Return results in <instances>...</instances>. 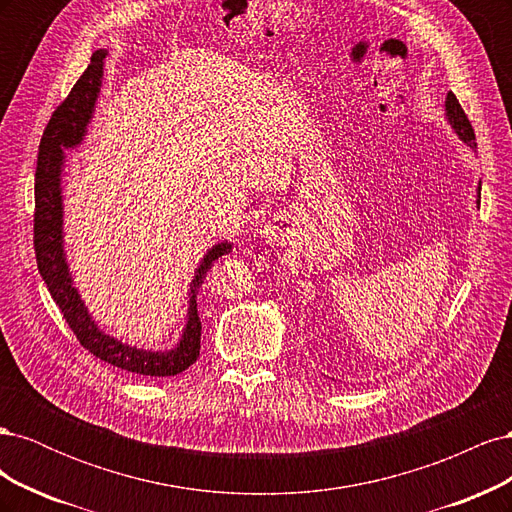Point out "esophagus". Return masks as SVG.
Listing matches in <instances>:
<instances>
[{
  "label": "esophagus",
  "instance_id": "esophagus-1",
  "mask_svg": "<svg viewBox=\"0 0 512 512\" xmlns=\"http://www.w3.org/2000/svg\"><path fill=\"white\" fill-rule=\"evenodd\" d=\"M262 235L271 245H288L294 239V222L290 220V215L277 213L262 228Z\"/></svg>",
  "mask_w": 512,
  "mask_h": 512
}]
</instances>
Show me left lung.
Here are the masks:
<instances>
[{
    "mask_svg": "<svg viewBox=\"0 0 512 512\" xmlns=\"http://www.w3.org/2000/svg\"><path fill=\"white\" fill-rule=\"evenodd\" d=\"M446 117H448V123H451V128L455 130V134L461 138V141L474 149L476 147V134L472 130V123H470L468 115L463 113V108H461L459 100L455 98L453 91H448V96H446ZM478 198H480V188H478ZM478 203H480V200H478Z\"/></svg>",
    "mask_w": 512,
    "mask_h": 512,
    "instance_id": "obj_1",
    "label": "left lung"
}]
</instances>
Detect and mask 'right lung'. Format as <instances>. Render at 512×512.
Here are the masks:
<instances>
[{
	"instance_id": "obj_1",
	"label": "right lung",
	"mask_w": 512,
	"mask_h": 512,
	"mask_svg": "<svg viewBox=\"0 0 512 512\" xmlns=\"http://www.w3.org/2000/svg\"><path fill=\"white\" fill-rule=\"evenodd\" d=\"M106 51H96L91 55V64L76 81L68 98L61 102L55 113L46 123L38 164H36V211H34V250L38 260V271L49 288L53 301L59 305L68 327L74 331L81 346L89 350L100 361L111 363L113 367L132 371L138 376L166 378L177 376L188 369L200 354V318L196 309V292L203 286L207 271L220 256L228 254L232 245L218 243L207 252L200 262L196 275L190 286V307H188V324H185L179 344L166 352H149L138 350L117 342L115 337L106 335L98 329V324L91 320L87 307L83 305L79 290L72 286V277L68 271V262L64 254V205H61V168H64V149L76 147L85 136L87 123L94 113L98 100V91L102 85V68H104Z\"/></svg>"
}]
</instances>
